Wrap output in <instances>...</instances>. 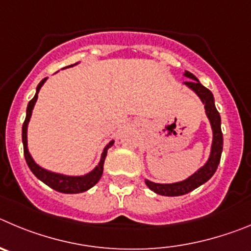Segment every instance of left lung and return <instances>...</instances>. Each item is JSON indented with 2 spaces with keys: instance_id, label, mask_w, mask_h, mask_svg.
<instances>
[{
  "instance_id": "left-lung-1",
  "label": "left lung",
  "mask_w": 251,
  "mask_h": 251,
  "mask_svg": "<svg viewBox=\"0 0 251 251\" xmlns=\"http://www.w3.org/2000/svg\"><path fill=\"white\" fill-rule=\"evenodd\" d=\"M184 76L189 78V81H185L184 85L186 87L195 92L198 98L201 100L205 107V114L210 121V126L213 130V142H211V149H210V155L207 157L206 162L201 168L198 169L193 175L186 177L182 181L171 182V184H159L146 179L145 184L153 193L159 194L162 196H180L195 190L196 187L205 184L211 176L215 174L218 165L220 162L221 152H223V132H221V119L220 114L215 107V100H214L213 92L202 86L200 81L198 80L195 75L191 72L185 71Z\"/></svg>"
}]
</instances>
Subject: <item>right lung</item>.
<instances>
[{
  "label": "right lung",
  "instance_id": "obj_1",
  "mask_svg": "<svg viewBox=\"0 0 251 251\" xmlns=\"http://www.w3.org/2000/svg\"><path fill=\"white\" fill-rule=\"evenodd\" d=\"M78 64V62H77ZM75 64V65H77ZM75 65H71L72 67ZM66 69V67H65ZM47 77L44 78L41 82L37 85V89H36V94L33 96L32 100L28 102L26 110V119H25V123L22 125V142H24V153H25V159H26L27 165L30 170L32 171L33 175L37 177L38 180H41L44 184H46L47 186H50L53 190L58 191V193H64V194H78L83 193V191H87L89 189H91L94 185H96L99 182V180L101 179L103 173V162H105L106 159V153H107V150L114 145V140L107 144V145L103 148L102 152H101V157L99 164L92 169L90 173L85 174V175L80 176H74V175H65V174H58L53 173V171H50L47 169L41 168L37 162L33 160V157L31 156L30 151H28V146H27V127H28V123H30V119L32 116V110L35 107V103L37 101L38 98V92L41 90L42 85L46 82Z\"/></svg>",
  "mask_w": 251,
  "mask_h": 251
}]
</instances>
